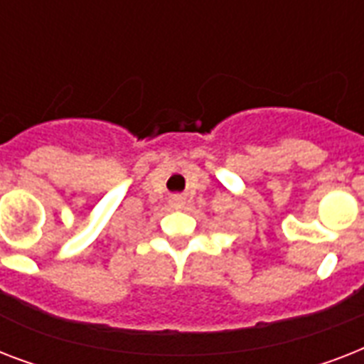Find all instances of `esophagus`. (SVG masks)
<instances>
[{"label": "esophagus", "mask_w": 364, "mask_h": 364, "mask_svg": "<svg viewBox=\"0 0 364 364\" xmlns=\"http://www.w3.org/2000/svg\"><path fill=\"white\" fill-rule=\"evenodd\" d=\"M171 204H173V205H181L183 204V198H181V196H173V198H171Z\"/></svg>", "instance_id": "obj_1"}]
</instances>
